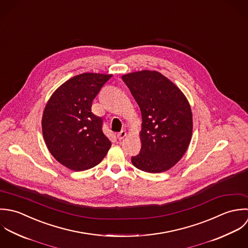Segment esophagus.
<instances>
[{
	"instance_id": "34e87169",
	"label": "esophagus",
	"mask_w": 248,
	"mask_h": 248,
	"mask_svg": "<svg viewBox=\"0 0 248 248\" xmlns=\"http://www.w3.org/2000/svg\"><path fill=\"white\" fill-rule=\"evenodd\" d=\"M125 136H126V132H125L124 130H122L121 132H119V133L117 134V138H118L119 140H123Z\"/></svg>"
}]
</instances>
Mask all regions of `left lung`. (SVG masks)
Returning a JSON list of instances; mask_svg holds the SVG:
<instances>
[{
	"instance_id": "1",
	"label": "left lung",
	"mask_w": 248,
	"mask_h": 248,
	"mask_svg": "<svg viewBox=\"0 0 248 248\" xmlns=\"http://www.w3.org/2000/svg\"><path fill=\"white\" fill-rule=\"evenodd\" d=\"M142 114L140 153L131 157L139 170L158 173L170 170L184 155L193 133L191 106L181 90L156 71L122 77Z\"/></svg>"
}]
</instances>
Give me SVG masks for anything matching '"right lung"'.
<instances>
[{"label": "right lung", "mask_w": 248, "mask_h": 248, "mask_svg": "<svg viewBox=\"0 0 248 248\" xmlns=\"http://www.w3.org/2000/svg\"><path fill=\"white\" fill-rule=\"evenodd\" d=\"M112 75L76 76L51 95L44 109L42 131L50 154L75 171L97 166L111 147L102 132V119L92 113V102Z\"/></svg>", "instance_id": "add662e5"}]
</instances>
